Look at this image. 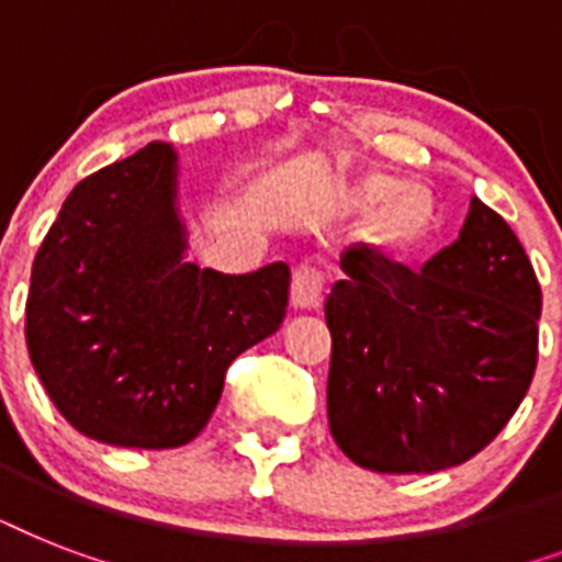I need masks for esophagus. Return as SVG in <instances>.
Here are the masks:
<instances>
[{"instance_id":"obj_1","label":"esophagus","mask_w":562,"mask_h":562,"mask_svg":"<svg viewBox=\"0 0 562 562\" xmlns=\"http://www.w3.org/2000/svg\"><path fill=\"white\" fill-rule=\"evenodd\" d=\"M324 306V282L312 268H297L291 280V308L294 312H317Z\"/></svg>"}]
</instances>
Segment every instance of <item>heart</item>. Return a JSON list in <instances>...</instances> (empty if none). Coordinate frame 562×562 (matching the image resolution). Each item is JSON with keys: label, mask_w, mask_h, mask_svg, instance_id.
<instances>
[{"label": "heart", "mask_w": 562, "mask_h": 562, "mask_svg": "<svg viewBox=\"0 0 562 562\" xmlns=\"http://www.w3.org/2000/svg\"><path fill=\"white\" fill-rule=\"evenodd\" d=\"M350 201L359 210H381L379 241L393 254H408L435 229V201L426 189L408 187L405 180L370 171L350 187Z\"/></svg>", "instance_id": "obj_1"}]
</instances>
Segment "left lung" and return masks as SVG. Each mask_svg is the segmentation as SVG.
Instances as JSON below:
<instances>
[{"label": "left lung", "instance_id": "8db88e82", "mask_svg": "<svg viewBox=\"0 0 562 562\" xmlns=\"http://www.w3.org/2000/svg\"><path fill=\"white\" fill-rule=\"evenodd\" d=\"M326 297L335 443L373 472H440L479 454L537 370L542 291L525 247L479 198L419 271L347 247Z\"/></svg>", "mask_w": 562, "mask_h": 562}]
</instances>
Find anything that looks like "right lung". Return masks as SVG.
<instances>
[{
  "instance_id": "right-lung-1",
  "label": "right lung",
  "mask_w": 562,
  "mask_h": 562,
  "mask_svg": "<svg viewBox=\"0 0 562 562\" xmlns=\"http://www.w3.org/2000/svg\"><path fill=\"white\" fill-rule=\"evenodd\" d=\"M169 143L83 178L31 268L25 341L81 435L175 449L201 435L236 356L282 326L291 271L221 273L189 256Z\"/></svg>"
}]
</instances>
